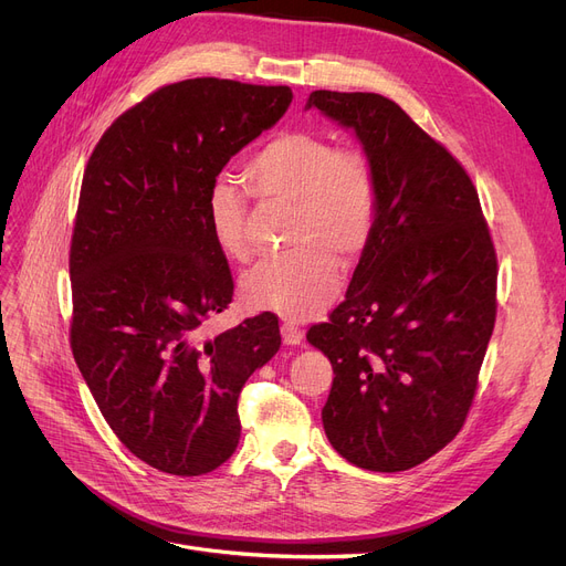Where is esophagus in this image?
<instances>
[{"label": "esophagus", "instance_id": "obj_1", "mask_svg": "<svg viewBox=\"0 0 566 566\" xmlns=\"http://www.w3.org/2000/svg\"><path fill=\"white\" fill-rule=\"evenodd\" d=\"M282 342L286 346H298L303 342V331L295 323H282Z\"/></svg>", "mask_w": 566, "mask_h": 566}]
</instances>
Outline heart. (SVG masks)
<instances>
[{
  "label": "heart",
  "instance_id": "1",
  "mask_svg": "<svg viewBox=\"0 0 566 566\" xmlns=\"http://www.w3.org/2000/svg\"><path fill=\"white\" fill-rule=\"evenodd\" d=\"M245 184L261 201L291 203L286 245L243 277V298L289 321H307L333 303L339 261L350 265L367 250L376 213L378 178L358 146L337 148L314 130H286L263 142L245 163ZM203 213L216 245L245 261L248 197L229 176L208 184Z\"/></svg>",
  "mask_w": 566,
  "mask_h": 566
}]
</instances>
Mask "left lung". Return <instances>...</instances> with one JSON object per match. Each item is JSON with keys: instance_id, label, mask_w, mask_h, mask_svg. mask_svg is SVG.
<instances>
[{"instance_id": "8db88e82", "label": "left lung", "mask_w": 566, "mask_h": 566, "mask_svg": "<svg viewBox=\"0 0 566 566\" xmlns=\"http://www.w3.org/2000/svg\"><path fill=\"white\" fill-rule=\"evenodd\" d=\"M378 178L371 241L346 301L307 342L335 378L321 418L353 465H420L461 431L495 325L497 259L461 163L390 98L312 92Z\"/></svg>"}]
</instances>
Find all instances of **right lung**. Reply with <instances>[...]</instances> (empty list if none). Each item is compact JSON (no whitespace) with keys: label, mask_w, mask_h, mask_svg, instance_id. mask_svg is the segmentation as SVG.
<instances>
[{"label":"right lung","mask_w":566,"mask_h":566,"mask_svg":"<svg viewBox=\"0 0 566 566\" xmlns=\"http://www.w3.org/2000/svg\"><path fill=\"white\" fill-rule=\"evenodd\" d=\"M289 86L195 77L124 112L86 163L71 241L73 358L105 422L151 468L197 478L241 438L238 395L280 350L271 312L203 339L233 280L208 184L273 128Z\"/></svg>","instance_id":"obj_1"}]
</instances>
